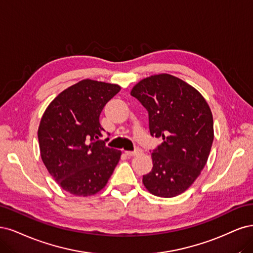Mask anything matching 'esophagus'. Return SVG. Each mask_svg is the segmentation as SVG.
<instances>
[{"mask_svg":"<svg viewBox=\"0 0 253 253\" xmlns=\"http://www.w3.org/2000/svg\"><path fill=\"white\" fill-rule=\"evenodd\" d=\"M125 153H126V156H127V157L131 158V157L137 156V154H141V153H142V150L137 148V149H135L134 151H125Z\"/></svg>","mask_w":253,"mask_h":253,"instance_id":"34e87169","label":"esophagus"}]
</instances>
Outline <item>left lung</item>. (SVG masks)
Instances as JSON below:
<instances>
[{
	"label": "left lung",
	"instance_id": "left-lung-1",
	"mask_svg": "<svg viewBox=\"0 0 253 253\" xmlns=\"http://www.w3.org/2000/svg\"><path fill=\"white\" fill-rule=\"evenodd\" d=\"M130 94L147 109L150 134L163 138L151 153L153 166L143 184L157 197H176L207 163L214 136L209 105L197 89L167 73L143 79Z\"/></svg>",
	"mask_w": 253,
	"mask_h": 253
}]
</instances>
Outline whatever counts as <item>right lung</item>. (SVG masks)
<instances>
[{
  "mask_svg": "<svg viewBox=\"0 0 253 253\" xmlns=\"http://www.w3.org/2000/svg\"><path fill=\"white\" fill-rule=\"evenodd\" d=\"M121 87L82 80L48 105L38 130L41 158L62 188L89 197L107 184L122 152L106 147L100 115Z\"/></svg>",
  "mask_w": 253,
  "mask_h": 253,
  "instance_id": "right-lung-1",
  "label": "right lung"
}]
</instances>
